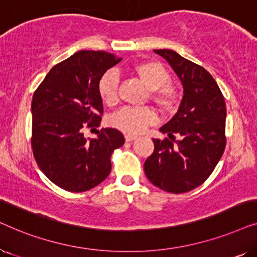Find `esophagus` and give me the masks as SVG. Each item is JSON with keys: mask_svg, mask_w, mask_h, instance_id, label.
Instances as JSON below:
<instances>
[{"mask_svg": "<svg viewBox=\"0 0 257 257\" xmlns=\"http://www.w3.org/2000/svg\"><path fill=\"white\" fill-rule=\"evenodd\" d=\"M138 137L137 136H133V135H125V140L126 142H133V140H136Z\"/></svg>", "mask_w": 257, "mask_h": 257, "instance_id": "esophagus-1", "label": "esophagus"}]
</instances>
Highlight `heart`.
<instances>
[{
  "label": "heart",
  "mask_w": 257,
  "mask_h": 257,
  "mask_svg": "<svg viewBox=\"0 0 257 257\" xmlns=\"http://www.w3.org/2000/svg\"><path fill=\"white\" fill-rule=\"evenodd\" d=\"M133 72L139 77L144 85L153 91V99L161 107H170L177 98V90L168 85L170 75L167 70L158 62H144L136 65ZM119 76L117 71L105 72L98 84V91L106 104H114L118 97ZM157 113L150 107L126 106L112 114L110 122L113 127L126 133L143 132L147 126L157 121Z\"/></svg>",
  "instance_id": "obj_1"
}]
</instances>
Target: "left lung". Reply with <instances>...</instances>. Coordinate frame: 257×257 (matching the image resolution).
<instances>
[{"instance_id":"left-lung-1","label":"left lung","mask_w":257,"mask_h":257,"mask_svg":"<svg viewBox=\"0 0 257 257\" xmlns=\"http://www.w3.org/2000/svg\"><path fill=\"white\" fill-rule=\"evenodd\" d=\"M166 59L184 89L174 117L161 126L165 140L144 164L149 180L163 191L186 193L206 181L226 147V103L210 73L170 49L154 50ZM178 139L175 140V137Z\"/></svg>"}]
</instances>
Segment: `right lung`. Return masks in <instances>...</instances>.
Wrapping results in <instances>:
<instances>
[{"label":"right lung","mask_w":257,"mask_h":257,"mask_svg":"<svg viewBox=\"0 0 257 257\" xmlns=\"http://www.w3.org/2000/svg\"><path fill=\"white\" fill-rule=\"evenodd\" d=\"M120 58L105 51L82 50L52 68L31 103V147L41 171L65 191L85 192L111 172V154L124 145L121 132L101 128L85 138L84 127L99 125L103 100L98 84Z\"/></svg>","instance_id":"1"}]
</instances>
